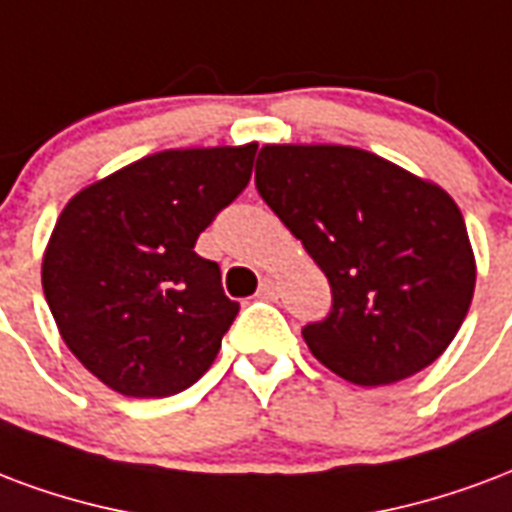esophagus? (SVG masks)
I'll return each instance as SVG.
<instances>
[{
	"mask_svg": "<svg viewBox=\"0 0 512 512\" xmlns=\"http://www.w3.org/2000/svg\"><path fill=\"white\" fill-rule=\"evenodd\" d=\"M257 295H260V298H276V295H279V285H276L274 279H263V282H260V290H257Z\"/></svg>",
	"mask_w": 512,
	"mask_h": 512,
	"instance_id": "esophagus-1",
	"label": "esophagus"
}]
</instances>
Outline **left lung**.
Returning <instances> with one entry per match:
<instances>
[{
	"label": "left lung",
	"mask_w": 512,
	"mask_h": 512,
	"mask_svg": "<svg viewBox=\"0 0 512 512\" xmlns=\"http://www.w3.org/2000/svg\"><path fill=\"white\" fill-rule=\"evenodd\" d=\"M255 187L331 285V314L304 328L317 361L355 385H391L448 350L475 293L456 200L352 146L268 143Z\"/></svg>",
	"instance_id": "left-lung-1"
}]
</instances>
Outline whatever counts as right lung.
I'll return each mask as SVG.
<instances>
[{"label": "right lung", "instance_id": "1", "mask_svg": "<svg viewBox=\"0 0 512 512\" xmlns=\"http://www.w3.org/2000/svg\"><path fill=\"white\" fill-rule=\"evenodd\" d=\"M257 143L149 154L56 219L43 293L75 358L111 391L162 399L198 382L236 320L195 241L244 192Z\"/></svg>", "mask_w": 512, "mask_h": 512}]
</instances>
